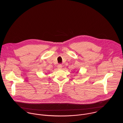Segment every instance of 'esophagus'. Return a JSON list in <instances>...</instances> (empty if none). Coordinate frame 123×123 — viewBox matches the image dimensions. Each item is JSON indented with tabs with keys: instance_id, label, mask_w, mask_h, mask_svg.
<instances>
[{
	"instance_id": "esophagus-1",
	"label": "esophagus",
	"mask_w": 123,
	"mask_h": 123,
	"mask_svg": "<svg viewBox=\"0 0 123 123\" xmlns=\"http://www.w3.org/2000/svg\"><path fill=\"white\" fill-rule=\"evenodd\" d=\"M62 68V65H61V64L58 65V66H57V68H58V69H61Z\"/></svg>"
}]
</instances>
